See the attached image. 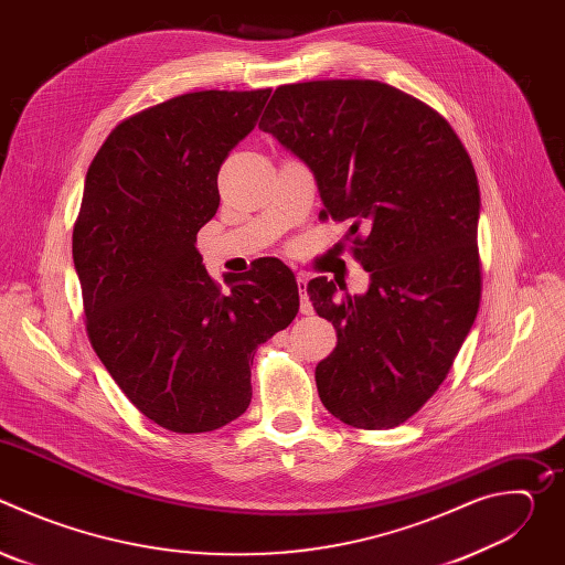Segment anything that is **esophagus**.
I'll return each mask as SVG.
<instances>
[{
    "mask_svg": "<svg viewBox=\"0 0 565 565\" xmlns=\"http://www.w3.org/2000/svg\"><path fill=\"white\" fill-rule=\"evenodd\" d=\"M297 288H299V295H301V306H299V310H301L303 315H310V312H312V303H310V299H308V295H306L308 279H306L303 275L297 277Z\"/></svg>",
    "mask_w": 565,
    "mask_h": 565,
    "instance_id": "1",
    "label": "esophagus"
}]
</instances>
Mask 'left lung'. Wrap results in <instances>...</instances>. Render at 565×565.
<instances>
[{
	"mask_svg": "<svg viewBox=\"0 0 565 565\" xmlns=\"http://www.w3.org/2000/svg\"><path fill=\"white\" fill-rule=\"evenodd\" d=\"M312 172L319 218L349 221L364 295L315 277L308 295L338 347L315 369L324 407L391 429L438 391L480 301V192L449 122L377 79L284 85L259 122Z\"/></svg>",
	"mask_w": 565,
	"mask_h": 565,
	"instance_id": "obj_1",
	"label": "left lung"
}]
</instances>
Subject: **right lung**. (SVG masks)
<instances>
[{"label":"right lung","instance_id":"obj_1","mask_svg":"<svg viewBox=\"0 0 565 565\" xmlns=\"http://www.w3.org/2000/svg\"><path fill=\"white\" fill-rule=\"evenodd\" d=\"M270 89L196 92L122 120L92 160L73 227V264L100 362L151 423L214 431L253 399L259 344L299 310L275 257L207 275L196 232L216 214V177L257 125Z\"/></svg>","mask_w":565,"mask_h":565}]
</instances>
